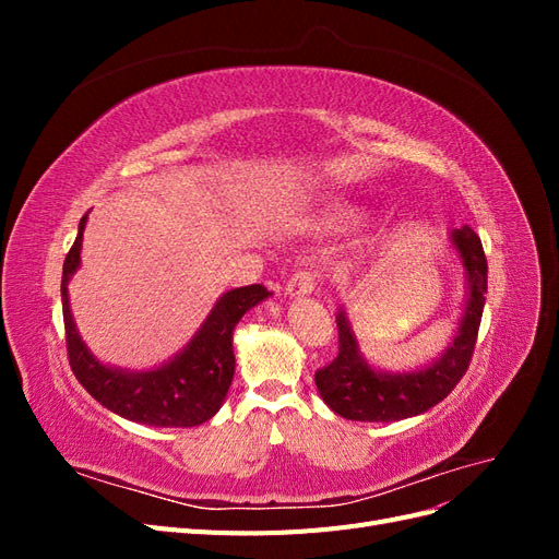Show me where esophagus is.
<instances>
[{"instance_id": "obj_1", "label": "esophagus", "mask_w": 559, "mask_h": 559, "mask_svg": "<svg viewBox=\"0 0 559 559\" xmlns=\"http://www.w3.org/2000/svg\"><path fill=\"white\" fill-rule=\"evenodd\" d=\"M314 284H317V275L312 270H300L296 273L289 282H286V294L289 296H310L314 292Z\"/></svg>"}]
</instances>
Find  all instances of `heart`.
<instances>
[{
	"label": "heart",
	"instance_id": "b5f03b06",
	"mask_svg": "<svg viewBox=\"0 0 559 559\" xmlns=\"http://www.w3.org/2000/svg\"><path fill=\"white\" fill-rule=\"evenodd\" d=\"M357 218H359V214L349 207H331L324 212V218H321V222H324L326 226L341 228V226L357 224Z\"/></svg>",
	"mask_w": 559,
	"mask_h": 559
}]
</instances>
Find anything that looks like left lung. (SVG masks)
I'll list each match as a JSON object with an SVG mask.
<instances>
[{"label":"left lung","instance_id":"obj_1","mask_svg":"<svg viewBox=\"0 0 559 559\" xmlns=\"http://www.w3.org/2000/svg\"><path fill=\"white\" fill-rule=\"evenodd\" d=\"M452 245L466 270L468 298L454 341L431 366L408 373H380L361 357L357 337L341 310L337 321V357L319 368L314 382L333 413L357 421H396L427 413L441 403L466 373L487 294V259L483 242L468 226L452 233Z\"/></svg>","mask_w":559,"mask_h":559}]
</instances>
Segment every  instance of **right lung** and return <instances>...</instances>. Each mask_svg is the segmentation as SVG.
<instances>
[{"label": "right lung", "mask_w": 559, "mask_h": 559, "mask_svg": "<svg viewBox=\"0 0 559 559\" xmlns=\"http://www.w3.org/2000/svg\"><path fill=\"white\" fill-rule=\"evenodd\" d=\"M88 214H83L76 240L62 265V319L67 357L86 392L126 419L148 427H198L222 408L235 373L233 329L247 310L273 296L263 284L233 289L216 300L205 324L175 359L154 370H121L99 364L74 326L67 284L81 263V240Z\"/></svg>", "instance_id": "obj_1"}]
</instances>
